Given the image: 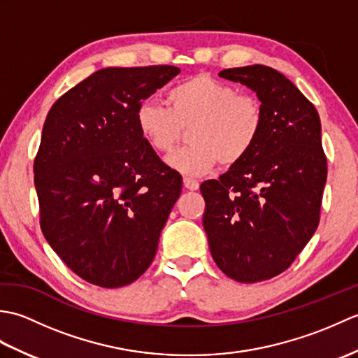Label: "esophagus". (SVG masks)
<instances>
[{
    "label": "esophagus",
    "instance_id": "esophagus-1",
    "mask_svg": "<svg viewBox=\"0 0 358 358\" xmlns=\"http://www.w3.org/2000/svg\"><path fill=\"white\" fill-rule=\"evenodd\" d=\"M183 183H185V187L189 189V191H196V189H199V186H200L199 181L194 180V178H189V177H185Z\"/></svg>",
    "mask_w": 358,
    "mask_h": 358
}]
</instances>
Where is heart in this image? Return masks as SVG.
<instances>
[{
    "label": "heart",
    "instance_id": "obj_1",
    "mask_svg": "<svg viewBox=\"0 0 358 358\" xmlns=\"http://www.w3.org/2000/svg\"><path fill=\"white\" fill-rule=\"evenodd\" d=\"M167 106L144 101L136 109V127L150 149L171 152L189 129L191 146L167 158L172 169L185 175H203L218 162L238 163L255 146L264 115L260 101L238 94L229 83L195 75L173 86L166 95Z\"/></svg>",
    "mask_w": 358,
    "mask_h": 358
}]
</instances>
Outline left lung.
I'll return each instance as SVG.
<instances>
[{
    "mask_svg": "<svg viewBox=\"0 0 358 358\" xmlns=\"http://www.w3.org/2000/svg\"><path fill=\"white\" fill-rule=\"evenodd\" d=\"M218 75L254 90L264 123L245 158L200 186L203 226L218 268L240 283H257L286 271L320 222L328 177L320 117L272 67H234Z\"/></svg>",
    "mask_w": 358,
    "mask_h": 358,
    "instance_id": "8db88e82",
    "label": "left lung"
}]
</instances>
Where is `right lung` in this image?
<instances>
[{
  "instance_id": "add662e5",
  "label": "right lung",
  "mask_w": 358,
  "mask_h": 358,
  "mask_svg": "<svg viewBox=\"0 0 358 358\" xmlns=\"http://www.w3.org/2000/svg\"><path fill=\"white\" fill-rule=\"evenodd\" d=\"M180 69L106 67L59 96L34 162L40 224L83 280L121 287L140 278L181 194L136 127V109Z\"/></svg>"
}]
</instances>
